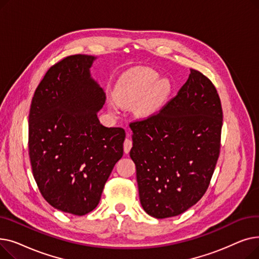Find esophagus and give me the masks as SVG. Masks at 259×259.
I'll return each mask as SVG.
<instances>
[{"mask_svg": "<svg viewBox=\"0 0 259 259\" xmlns=\"http://www.w3.org/2000/svg\"><path fill=\"white\" fill-rule=\"evenodd\" d=\"M132 148V141L129 139H126L124 142V151L125 153H129L130 149Z\"/></svg>", "mask_w": 259, "mask_h": 259, "instance_id": "obj_1", "label": "esophagus"}]
</instances>
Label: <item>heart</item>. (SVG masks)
Returning a JSON list of instances; mask_svg holds the SVG:
<instances>
[{"label":"heart","instance_id":"obj_1","mask_svg":"<svg viewBox=\"0 0 259 259\" xmlns=\"http://www.w3.org/2000/svg\"><path fill=\"white\" fill-rule=\"evenodd\" d=\"M157 72L149 68H137L122 76L114 91V99L121 106L137 103V112L149 115L164 103L170 91L169 81L159 78ZM109 109L116 111L114 102L109 103Z\"/></svg>","mask_w":259,"mask_h":259}]
</instances>
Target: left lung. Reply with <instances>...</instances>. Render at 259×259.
<instances>
[{"label": "left lung", "mask_w": 259, "mask_h": 259, "mask_svg": "<svg viewBox=\"0 0 259 259\" xmlns=\"http://www.w3.org/2000/svg\"><path fill=\"white\" fill-rule=\"evenodd\" d=\"M157 113L130 122L143 209L155 219L180 215L203 196L221 152L223 109L212 81L190 69Z\"/></svg>", "instance_id": "left-lung-1"}]
</instances>
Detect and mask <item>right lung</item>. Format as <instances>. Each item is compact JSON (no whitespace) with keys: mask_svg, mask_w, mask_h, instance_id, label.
<instances>
[{"mask_svg":"<svg viewBox=\"0 0 259 259\" xmlns=\"http://www.w3.org/2000/svg\"><path fill=\"white\" fill-rule=\"evenodd\" d=\"M94 60L74 54L51 66L29 111L28 150L39 192L52 207L77 216L99 205L126 138L124 129L98 118L106 94L90 77Z\"/></svg>","mask_w":259,"mask_h":259,"instance_id":"obj_1","label":"right lung"}]
</instances>
